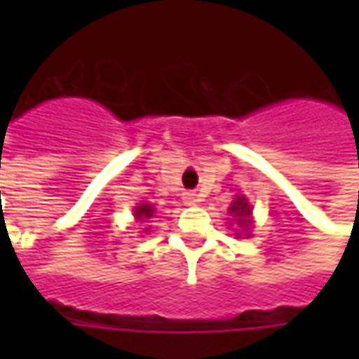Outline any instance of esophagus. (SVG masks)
<instances>
[{
    "mask_svg": "<svg viewBox=\"0 0 359 359\" xmlns=\"http://www.w3.org/2000/svg\"><path fill=\"white\" fill-rule=\"evenodd\" d=\"M184 201H186L187 205H196V203L200 201V196H198V194H186V196H184Z\"/></svg>",
    "mask_w": 359,
    "mask_h": 359,
    "instance_id": "34e87169",
    "label": "esophagus"
}]
</instances>
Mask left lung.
Wrapping results in <instances>:
<instances>
[{
    "label": "left lung",
    "instance_id": "obj_1",
    "mask_svg": "<svg viewBox=\"0 0 359 359\" xmlns=\"http://www.w3.org/2000/svg\"><path fill=\"white\" fill-rule=\"evenodd\" d=\"M231 210V214L240 215V224H243V226H248V217H250V205L245 203V198H238V200L233 201V205L229 208Z\"/></svg>",
    "mask_w": 359,
    "mask_h": 359
}]
</instances>
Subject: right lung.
Listing matches in <instances>:
<instances>
[{
  "label": "right lung",
  "mask_w": 359,
  "mask_h": 359,
  "mask_svg": "<svg viewBox=\"0 0 359 359\" xmlns=\"http://www.w3.org/2000/svg\"><path fill=\"white\" fill-rule=\"evenodd\" d=\"M151 214H154V210H151V205H147V203L140 205V208L135 210V215H137V217H149Z\"/></svg>",
  "instance_id": "add662e5"
}]
</instances>
